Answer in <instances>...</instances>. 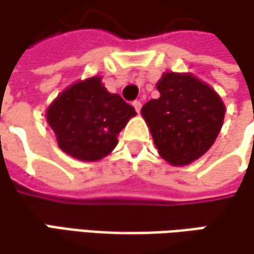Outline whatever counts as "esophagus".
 <instances>
[{
	"mask_svg": "<svg viewBox=\"0 0 254 254\" xmlns=\"http://www.w3.org/2000/svg\"><path fill=\"white\" fill-rule=\"evenodd\" d=\"M133 107H135V110H136V112H138V113H139V110H141V106H142V104H141V102H138V100H135V102H133Z\"/></svg>",
	"mask_w": 254,
	"mask_h": 254,
	"instance_id": "esophagus-1",
	"label": "esophagus"
}]
</instances>
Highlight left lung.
<instances>
[{"label":"left lung","instance_id":"obj_1","mask_svg":"<svg viewBox=\"0 0 254 254\" xmlns=\"http://www.w3.org/2000/svg\"><path fill=\"white\" fill-rule=\"evenodd\" d=\"M158 99L142 106L158 154L172 166H188L212 147L224 124L225 104L190 72H164Z\"/></svg>","mask_w":254,"mask_h":254}]
</instances>
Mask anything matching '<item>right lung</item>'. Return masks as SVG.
Instances as JSON below:
<instances>
[{"label":"right lung","instance_id":"obj_1","mask_svg":"<svg viewBox=\"0 0 254 254\" xmlns=\"http://www.w3.org/2000/svg\"><path fill=\"white\" fill-rule=\"evenodd\" d=\"M135 109L109 93L100 75L66 87L46 109L58 147L80 161H99L118 145V135Z\"/></svg>","mask_w":254,"mask_h":254}]
</instances>
